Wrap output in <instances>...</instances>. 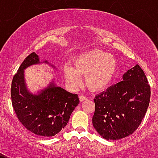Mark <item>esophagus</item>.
<instances>
[{
  "label": "esophagus",
  "instance_id": "34e87169",
  "mask_svg": "<svg viewBox=\"0 0 158 158\" xmlns=\"http://www.w3.org/2000/svg\"><path fill=\"white\" fill-rule=\"evenodd\" d=\"M86 99H87V98L85 96H84V95H80V96H79V100H80L81 102L85 101V100H86Z\"/></svg>",
  "mask_w": 158,
  "mask_h": 158
}]
</instances>
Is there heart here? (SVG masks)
Listing matches in <instances>:
<instances>
[{
  "mask_svg": "<svg viewBox=\"0 0 158 158\" xmlns=\"http://www.w3.org/2000/svg\"><path fill=\"white\" fill-rule=\"evenodd\" d=\"M116 69L117 62L112 55L95 49L78 56L73 62V66L65 65L63 76L70 88L76 89L82 84L81 75H85L87 86L98 91L106 88L111 82Z\"/></svg>",
  "mask_w": 158,
  "mask_h": 158,
  "instance_id": "b5f03b06",
  "label": "heart"
}]
</instances>
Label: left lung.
<instances>
[{"instance_id":"1","label":"left lung","mask_w":158,"mask_h":158,"mask_svg":"<svg viewBox=\"0 0 158 158\" xmlns=\"http://www.w3.org/2000/svg\"><path fill=\"white\" fill-rule=\"evenodd\" d=\"M122 80L94 98L92 124L106 140H119L131 135L141 123L149 106L151 88L138 64L128 70Z\"/></svg>"}]
</instances>
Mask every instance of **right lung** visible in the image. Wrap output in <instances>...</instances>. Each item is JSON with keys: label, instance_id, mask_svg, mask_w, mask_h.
Returning <instances> with one entry per match:
<instances>
[{"label": "right lung", "instance_id": "right-lung-1", "mask_svg": "<svg viewBox=\"0 0 158 158\" xmlns=\"http://www.w3.org/2000/svg\"><path fill=\"white\" fill-rule=\"evenodd\" d=\"M42 63L57 69L48 60L40 61L39 56L32 52L13 78L11 99L16 114L25 128L38 136L52 137L66 126L79 99L77 94L58 86L54 79L46 88L35 93L30 92L25 80L24 70Z\"/></svg>", "mask_w": 158, "mask_h": 158}]
</instances>
